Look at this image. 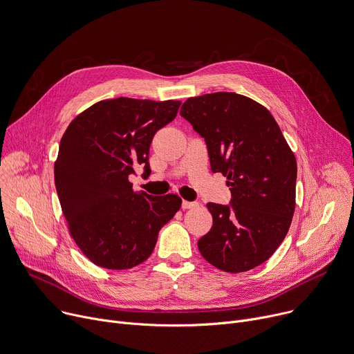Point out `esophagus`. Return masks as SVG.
I'll return each instance as SVG.
<instances>
[{
    "mask_svg": "<svg viewBox=\"0 0 354 354\" xmlns=\"http://www.w3.org/2000/svg\"><path fill=\"white\" fill-rule=\"evenodd\" d=\"M199 203L198 202H189V201H183L182 202V209L186 210V209H194V207H198Z\"/></svg>",
    "mask_w": 354,
    "mask_h": 354,
    "instance_id": "esophagus-1",
    "label": "esophagus"
}]
</instances>
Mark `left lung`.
Returning <instances> with one entry per match:
<instances>
[{
	"instance_id": "obj_1",
	"label": "left lung",
	"mask_w": 354,
	"mask_h": 354,
	"mask_svg": "<svg viewBox=\"0 0 354 354\" xmlns=\"http://www.w3.org/2000/svg\"><path fill=\"white\" fill-rule=\"evenodd\" d=\"M180 115L207 145L212 172L227 178L229 206L207 203L210 232L198 241L203 259L226 272L267 261L295 212L297 159L271 113L245 95L217 91L189 97Z\"/></svg>"
}]
</instances>
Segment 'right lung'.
<instances>
[{"mask_svg":"<svg viewBox=\"0 0 354 354\" xmlns=\"http://www.w3.org/2000/svg\"><path fill=\"white\" fill-rule=\"evenodd\" d=\"M180 102L118 97L80 113L66 128L55 162V185L69 233L99 267L128 270L152 254L158 233L180 209L169 194L136 192L134 167L149 175L155 133L178 114Z\"/></svg>","mask_w":354,"mask_h":354,"instance_id":"right-lung-1","label":"right lung"}]
</instances>
